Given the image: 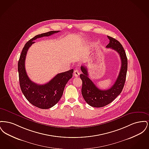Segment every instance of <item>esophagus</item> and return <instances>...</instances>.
<instances>
[{
	"label": "esophagus",
	"mask_w": 149,
	"mask_h": 149,
	"mask_svg": "<svg viewBox=\"0 0 149 149\" xmlns=\"http://www.w3.org/2000/svg\"><path fill=\"white\" fill-rule=\"evenodd\" d=\"M79 75H80V72L78 70H75V71H74V75L75 77H78Z\"/></svg>",
	"instance_id": "1"
}]
</instances>
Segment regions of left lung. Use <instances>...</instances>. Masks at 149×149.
<instances>
[{
    "mask_svg": "<svg viewBox=\"0 0 149 149\" xmlns=\"http://www.w3.org/2000/svg\"><path fill=\"white\" fill-rule=\"evenodd\" d=\"M109 42L107 48H111L117 51L120 56L121 67L119 75L113 86L107 90H100L89 78L88 71L85 66H81L82 74L80 78L82 80L81 94L85 102L91 106L102 107L111 103L120 94L125 85L127 71V58L120 43L110 36H107Z\"/></svg>",
    "mask_w": 149,
    "mask_h": 149,
    "instance_id": "obj_1",
    "label": "left lung"
}]
</instances>
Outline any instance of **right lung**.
<instances>
[{"label": "right lung", "instance_id": "add662e5", "mask_svg": "<svg viewBox=\"0 0 149 149\" xmlns=\"http://www.w3.org/2000/svg\"><path fill=\"white\" fill-rule=\"evenodd\" d=\"M60 32L52 31L35 36L26 43L23 48L18 63L19 80L22 92L30 103L41 109H48L54 106L61 98L65 86L72 77L74 70L59 73L49 82L39 85L32 81L29 78L25 69V60L27 51L33 41L38 38L50 36Z\"/></svg>", "mask_w": 149, "mask_h": 149}]
</instances>
